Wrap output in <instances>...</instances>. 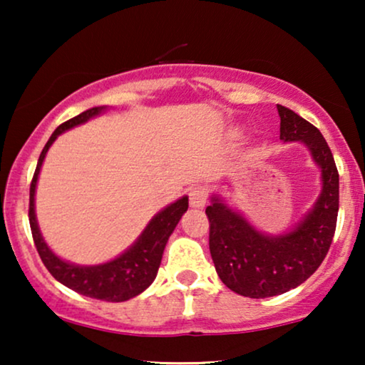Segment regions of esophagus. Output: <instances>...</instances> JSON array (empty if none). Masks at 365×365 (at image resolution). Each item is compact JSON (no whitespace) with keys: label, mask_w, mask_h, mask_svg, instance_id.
<instances>
[{"label":"esophagus","mask_w":365,"mask_h":365,"mask_svg":"<svg viewBox=\"0 0 365 365\" xmlns=\"http://www.w3.org/2000/svg\"><path fill=\"white\" fill-rule=\"evenodd\" d=\"M207 197H209L207 189L204 186H196L191 189V192H189V204H191V207L202 209L206 206Z\"/></svg>","instance_id":"34e87169"}]
</instances>
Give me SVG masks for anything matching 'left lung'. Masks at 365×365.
Masks as SVG:
<instances>
[{
	"label": "left lung",
	"mask_w": 365,
	"mask_h": 365,
	"mask_svg": "<svg viewBox=\"0 0 365 365\" xmlns=\"http://www.w3.org/2000/svg\"><path fill=\"white\" fill-rule=\"evenodd\" d=\"M284 143L301 141L321 168L322 191L314 207L292 231L269 236L221 197H211L209 251L221 281L244 297L284 294L312 276L332 244L339 212V173L321 131L286 106L277 104Z\"/></svg>",
	"instance_id": "obj_1"
}]
</instances>
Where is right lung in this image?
Returning a JSON list of instances; mask_svg holds the SVG:
<instances>
[{
    "instance_id": "right-lung-1",
    "label": "right lung",
    "mask_w": 365,
    "mask_h": 365,
    "mask_svg": "<svg viewBox=\"0 0 365 365\" xmlns=\"http://www.w3.org/2000/svg\"><path fill=\"white\" fill-rule=\"evenodd\" d=\"M103 111H106V106L91 108L78 114L54 129L51 138L48 139L46 146L39 154L36 171H34L31 186H29V226H31L33 241L39 257L56 281L86 297L101 299L108 302H123L146 291L156 279L168 239L173 234L174 227L178 226L182 214L187 211V196L178 199L176 202L169 204L168 207L159 211L128 251H124L121 256L113 261L98 264V266H76V264L66 262L58 257L44 242L38 227L36 212H34V192H36L38 176L54 139L61 133L86 123L88 119L98 116Z\"/></svg>"
}]
</instances>
